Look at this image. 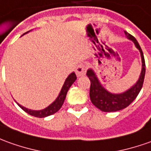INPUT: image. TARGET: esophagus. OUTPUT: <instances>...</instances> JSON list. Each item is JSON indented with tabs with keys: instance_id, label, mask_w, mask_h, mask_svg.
Instances as JSON below:
<instances>
[{
	"instance_id": "esophagus-1",
	"label": "esophagus",
	"mask_w": 151,
	"mask_h": 151,
	"mask_svg": "<svg viewBox=\"0 0 151 151\" xmlns=\"http://www.w3.org/2000/svg\"><path fill=\"white\" fill-rule=\"evenodd\" d=\"M86 73V67L83 63H80L78 65V67L76 68V75L77 77H83Z\"/></svg>"
}]
</instances>
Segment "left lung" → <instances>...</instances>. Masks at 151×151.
Masks as SVG:
<instances>
[{
	"instance_id": "left-lung-1",
	"label": "left lung",
	"mask_w": 151,
	"mask_h": 151,
	"mask_svg": "<svg viewBox=\"0 0 151 151\" xmlns=\"http://www.w3.org/2000/svg\"><path fill=\"white\" fill-rule=\"evenodd\" d=\"M124 32L127 39L132 40L135 44L136 49L139 50L140 53L142 67H141V72H140L139 79L137 80L136 83L124 93H110L100 83L96 73L94 72L93 68H89L87 71V76L88 77L91 82L90 93H89L91 101L98 109L106 112L116 111L122 110L124 108L127 107L138 96L144 83L145 74V63L143 52L141 50L140 45L135 39V37L132 36V35H130L127 31H124Z\"/></svg>"
}]
</instances>
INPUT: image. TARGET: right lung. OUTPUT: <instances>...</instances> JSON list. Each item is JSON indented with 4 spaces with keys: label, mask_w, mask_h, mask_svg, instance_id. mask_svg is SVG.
<instances>
[{
    "label": "right lung",
    "mask_w": 151,
    "mask_h": 151,
    "mask_svg": "<svg viewBox=\"0 0 151 151\" xmlns=\"http://www.w3.org/2000/svg\"><path fill=\"white\" fill-rule=\"evenodd\" d=\"M30 31V30H29ZM29 31H27L26 33H24V35L27 34ZM77 79V77H76V74L74 72H73L72 73H70L69 75L68 76V78L65 79V82L63 85L62 89L60 91V93L58 94V97L54 100L50 106H48L47 107H45V109H42V110L39 111H35L31 110V109H28L26 107H24L23 106L19 105V103H17L19 107L24 110L25 112H27L28 114L31 115L33 116H35V117H40V118H43V117H46L48 116H50V115L54 114L55 112H57L60 108L61 106L63 104L64 102V100H65V97H66V95H67L68 91V89L70 88V87L72 86V84Z\"/></svg>",
    "instance_id": "right-lung-1"
}]
</instances>
